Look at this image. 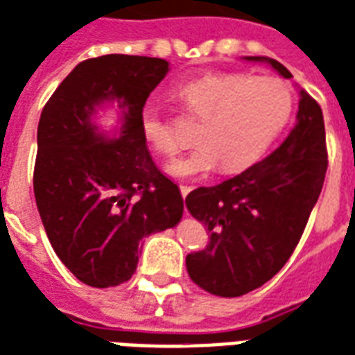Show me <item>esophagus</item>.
Wrapping results in <instances>:
<instances>
[{
    "label": "esophagus",
    "instance_id": "obj_1",
    "mask_svg": "<svg viewBox=\"0 0 355 355\" xmlns=\"http://www.w3.org/2000/svg\"><path fill=\"white\" fill-rule=\"evenodd\" d=\"M180 191H181V196H183V198H185V196H187V194L191 193V187H187V185H181Z\"/></svg>",
    "mask_w": 355,
    "mask_h": 355
}]
</instances>
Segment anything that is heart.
Instances as JSON below:
<instances>
[{
    "label": "heart",
    "instance_id": "b5f03b06",
    "mask_svg": "<svg viewBox=\"0 0 355 355\" xmlns=\"http://www.w3.org/2000/svg\"><path fill=\"white\" fill-rule=\"evenodd\" d=\"M178 95L202 123L198 148L168 164L175 178H193L220 164L225 172L249 166L262 155L292 110V93L279 78L223 73L181 84ZM144 138L161 155H174L180 142L166 119L153 108L140 116Z\"/></svg>",
    "mask_w": 355,
    "mask_h": 355
}]
</instances>
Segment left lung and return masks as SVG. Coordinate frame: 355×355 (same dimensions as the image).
I'll use <instances>...</instances> for the list:
<instances>
[{"label": "left lung", "mask_w": 355, "mask_h": 355, "mask_svg": "<svg viewBox=\"0 0 355 355\" xmlns=\"http://www.w3.org/2000/svg\"><path fill=\"white\" fill-rule=\"evenodd\" d=\"M245 60L268 63L292 78L277 60ZM295 117V127L271 155L215 187L194 189L185 198L191 215L211 234L206 249L187 254L189 277L209 294L238 297L260 288L300 243L324 185L327 149L322 108L305 89Z\"/></svg>", "instance_id": "8db88e82"}]
</instances>
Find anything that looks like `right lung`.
I'll use <instances>...</instances> for the list:
<instances>
[{
    "label": "right lung",
    "instance_id": "1",
    "mask_svg": "<svg viewBox=\"0 0 355 355\" xmlns=\"http://www.w3.org/2000/svg\"><path fill=\"white\" fill-rule=\"evenodd\" d=\"M168 61L108 54L78 63L42 108L33 172L37 209L52 249L78 281L108 288L137 271L142 239L174 228L180 187L155 166L140 127ZM118 103L114 137L94 123Z\"/></svg>",
    "mask_w": 355,
    "mask_h": 355
}]
</instances>
